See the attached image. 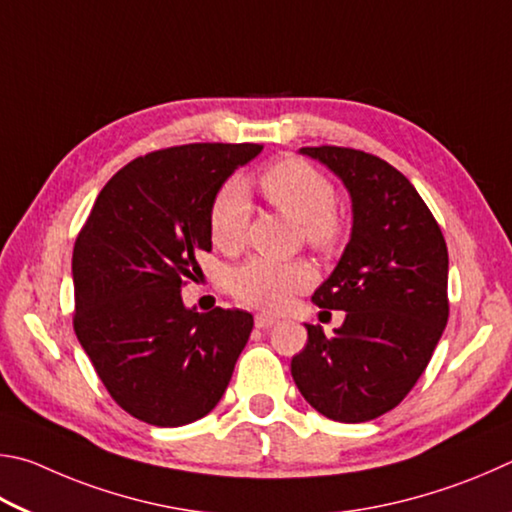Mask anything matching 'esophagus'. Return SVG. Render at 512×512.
Wrapping results in <instances>:
<instances>
[{"mask_svg": "<svg viewBox=\"0 0 512 512\" xmlns=\"http://www.w3.org/2000/svg\"><path fill=\"white\" fill-rule=\"evenodd\" d=\"M256 328H272L274 324H276V321H279V319H276V317H272V315H265V312H261V315H256Z\"/></svg>", "mask_w": 512, "mask_h": 512, "instance_id": "esophagus-1", "label": "esophagus"}]
</instances>
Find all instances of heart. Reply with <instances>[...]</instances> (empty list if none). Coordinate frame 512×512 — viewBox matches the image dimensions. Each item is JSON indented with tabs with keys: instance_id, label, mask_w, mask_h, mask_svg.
Returning a JSON list of instances; mask_svg holds the SVG:
<instances>
[{
	"instance_id": "b5f03b06",
	"label": "heart",
	"mask_w": 512,
	"mask_h": 512,
	"mask_svg": "<svg viewBox=\"0 0 512 512\" xmlns=\"http://www.w3.org/2000/svg\"><path fill=\"white\" fill-rule=\"evenodd\" d=\"M261 188L276 209L303 222V236L317 249H333L342 238V220L333 211L335 188L317 168L301 159H283L261 175ZM249 197L236 179L224 182L209 204V233L215 247L238 249L245 240ZM308 261H274L251 256L233 267L229 290L240 303L263 310H283L315 283Z\"/></svg>"
}]
</instances>
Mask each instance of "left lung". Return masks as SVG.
<instances>
[{
	"label": "left lung",
	"mask_w": 512,
	"mask_h": 512,
	"mask_svg": "<svg viewBox=\"0 0 512 512\" xmlns=\"http://www.w3.org/2000/svg\"><path fill=\"white\" fill-rule=\"evenodd\" d=\"M301 155L342 179L353 202L351 240L333 274L312 294L344 310L342 328H308L292 378L319 414L366 423L405 400L432 360L447 303V245L414 184L369 152L319 146Z\"/></svg>",
	"instance_id": "obj_1"
}]
</instances>
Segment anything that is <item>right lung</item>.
I'll return each mask as SVG.
<instances>
[{"instance_id":"right-lung-1","label":"right lung","mask_w":512,"mask_h":512,"mask_svg":"<svg viewBox=\"0 0 512 512\" xmlns=\"http://www.w3.org/2000/svg\"><path fill=\"white\" fill-rule=\"evenodd\" d=\"M261 143H188L148 152L98 193L80 229L74 330L116 405L179 427L218 405L254 317L186 308L182 288L211 249L209 204Z\"/></svg>"}]
</instances>
